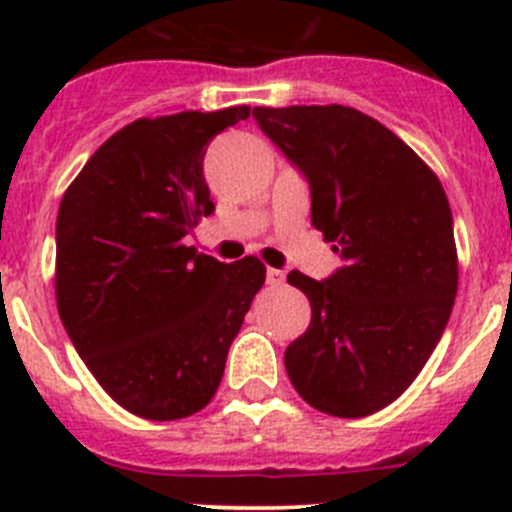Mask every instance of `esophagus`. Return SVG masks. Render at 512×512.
Masks as SVG:
<instances>
[{"mask_svg":"<svg viewBox=\"0 0 512 512\" xmlns=\"http://www.w3.org/2000/svg\"><path fill=\"white\" fill-rule=\"evenodd\" d=\"M266 284H269V287H279V284H284V271L282 269H266Z\"/></svg>","mask_w":512,"mask_h":512,"instance_id":"1","label":"esophagus"}]
</instances>
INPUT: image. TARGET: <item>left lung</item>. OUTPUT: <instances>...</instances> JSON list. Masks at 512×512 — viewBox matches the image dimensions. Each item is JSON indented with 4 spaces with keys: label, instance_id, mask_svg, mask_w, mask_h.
I'll return each mask as SVG.
<instances>
[{
    "label": "left lung",
    "instance_id": "8db88e82",
    "mask_svg": "<svg viewBox=\"0 0 512 512\" xmlns=\"http://www.w3.org/2000/svg\"><path fill=\"white\" fill-rule=\"evenodd\" d=\"M253 120L310 184L312 225L343 266L289 271L310 328L284 351L302 400L336 418L387 408L418 377L454 307V220L438 176L354 107H256Z\"/></svg>",
    "mask_w": 512,
    "mask_h": 512
}]
</instances>
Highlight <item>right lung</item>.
Listing matches in <instances>:
<instances>
[{
  "mask_svg": "<svg viewBox=\"0 0 512 512\" xmlns=\"http://www.w3.org/2000/svg\"><path fill=\"white\" fill-rule=\"evenodd\" d=\"M251 107L143 117L94 151L56 220L63 328L104 392L148 420L200 413L266 269L184 243L215 212L202 161Z\"/></svg>",
  "mask_w": 512,
  "mask_h": 512,
  "instance_id": "obj_1",
  "label": "right lung"
}]
</instances>
